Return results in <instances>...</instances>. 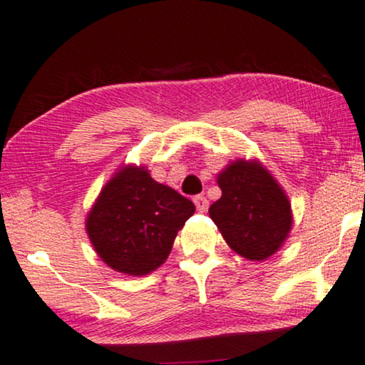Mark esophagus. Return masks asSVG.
Segmentation results:
<instances>
[{"label":"esophagus","instance_id":"34e87169","mask_svg":"<svg viewBox=\"0 0 365 365\" xmlns=\"http://www.w3.org/2000/svg\"><path fill=\"white\" fill-rule=\"evenodd\" d=\"M192 201H195L196 210L200 211V213H205V211L208 210L210 203H208V200H206V196H203V195H197V196L192 197Z\"/></svg>","mask_w":365,"mask_h":365}]
</instances>
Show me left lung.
<instances>
[{
    "label": "left lung",
    "mask_w": 365,
    "mask_h": 365,
    "mask_svg": "<svg viewBox=\"0 0 365 365\" xmlns=\"http://www.w3.org/2000/svg\"><path fill=\"white\" fill-rule=\"evenodd\" d=\"M222 197L210 206L230 249L249 260H264L279 250L291 230L287 196L259 162L235 160L218 175Z\"/></svg>",
    "instance_id": "1"
}]
</instances>
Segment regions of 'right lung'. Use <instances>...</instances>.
<instances>
[{"instance_id": "obj_1", "label": "right lung", "mask_w": 365, "mask_h": 365, "mask_svg": "<svg viewBox=\"0 0 365 365\" xmlns=\"http://www.w3.org/2000/svg\"><path fill=\"white\" fill-rule=\"evenodd\" d=\"M192 213V201L155 182L143 168L128 165L103 187L86 230L103 262L118 272L143 276L168 259Z\"/></svg>"}]
</instances>
